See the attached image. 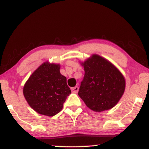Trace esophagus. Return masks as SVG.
Listing matches in <instances>:
<instances>
[{
  "label": "esophagus",
  "mask_w": 149,
  "mask_h": 149,
  "mask_svg": "<svg viewBox=\"0 0 149 149\" xmlns=\"http://www.w3.org/2000/svg\"><path fill=\"white\" fill-rule=\"evenodd\" d=\"M71 89H72V91L74 93H77L78 92V91H79V87L77 86H75L74 87H72Z\"/></svg>",
  "instance_id": "obj_1"
}]
</instances>
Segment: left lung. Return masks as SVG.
Segmentation results:
<instances>
[{
    "label": "left lung",
    "mask_w": 149,
    "mask_h": 149,
    "mask_svg": "<svg viewBox=\"0 0 149 149\" xmlns=\"http://www.w3.org/2000/svg\"><path fill=\"white\" fill-rule=\"evenodd\" d=\"M85 75L78 95L95 112L109 110L119 101L125 91V79L112 63L93 55L82 63Z\"/></svg>",
    "instance_id": "left-lung-1"
}]
</instances>
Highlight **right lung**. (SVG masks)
Masks as SVG:
<instances>
[{"instance_id": "right-lung-1", "label": "right lung", "mask_w": 149, "mask_h": 149, "mask_svg": "<svg viewBox=\"0 0 149 149\" xmlns=\"http://www.w3.org/2000/svg\"><path fill=\"white\" fill-rule=\"evenodd\" d=\"M24 95L30 107L40 114L53 116L62 109L71 90L60 65L44 63L25 84Z\"/></svg>"}]
</instances>
